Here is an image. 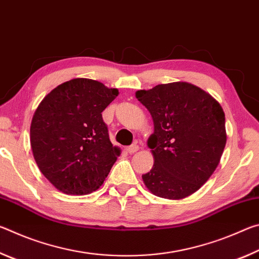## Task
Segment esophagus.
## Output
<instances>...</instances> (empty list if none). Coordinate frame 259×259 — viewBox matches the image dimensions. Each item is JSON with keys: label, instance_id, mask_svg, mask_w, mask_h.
<instances>
[{"label": "esophagus", "instance_id": "1", "mask_svg": "<svg viewBox=\"0 0 259 259\" xmlns=\"http://www.w3.org/2000/svg\"><path fill=\"white\" fill-rule=\"evenodd\" d=\"M139 150V146L136 145V144H134V145H131L129 147H126V152L130 153V154H134V153H136Z\"/></svg>", "mask_w": 259, "mask_h": 259}]
</instances>
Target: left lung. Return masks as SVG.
Returning a JSON list of instances; mask_svg holds the SVG:
<instances>
[{"mask_svg":"<svg viewBox=\"0 0 259 259\" xmlns=\"http://www.w3.org/2000/svg\"><path fill=\"white\" fill-rule=\"evenodd\" d=\"M154 123L147 146L154 157L143 182L152 194L181 200L216 170L226 145L225 114L211 95L188 82L136 91Z\"/></svg>","mask_w":259,"mask_h":259,"instance_id":"1","label":"left lung"}]
</instances>
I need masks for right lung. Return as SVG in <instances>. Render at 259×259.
I'll return each instance as SVG.
<instances>
[{
    "label": "right lung",
    "instance_id": "right-lung-1",
    "mask_svg": "<svg viewBox=\"0 0 259 259\" xmlns=\"http://www.w3.org/2000/svg\"><path fill=\"white\" fill-rule=\"evenodd\" d=\"M119 90L77 77L48 94L30 123L34 160L57 190L69 195L97 191L121 154L113 146L102 112Z\"/></svg>",
    "mask_w": 259,
    "mask_h": 259
}]
</instances>
